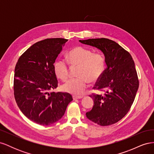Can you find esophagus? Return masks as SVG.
I'll return each mask as SVG.
<instances>
[{
    "label": "esophagus",
    "instance_id": "1",
    "mask_svg": "<svg viewBox=\"0 0 154 154\" xmlns=\"http://www.w3.org/2000/svg\"><path fill=\"white\" fill-rule=\"evenodd\" d=\"M83 97V96H72V98L74 100H78V99H81Z\"/></svg>",
    "mask_w": 154,
    "mask_h": 154
}]
</instances>
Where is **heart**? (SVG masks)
I'll return each mask as SVG.
<instances>
[{
  "label": "heart",
  "mask_w": 154,
  "mask_h": 154,
  "mask_svg": "<svg viewBox=\"0 0 154 154\" xmlns=\"http://www.w3.org/2000/svg\"><path fill=\"white\" fill-rule=\"evenodd\" d=\"M69 63L73 66H78V78H71L62 86L65 92L74 95H80L88 87V81H97L105 69V59L103 54L82 46H78L70 50L67 54ZM55 75L60 80H66L69 76V66L66 60L57 59L53 64Z\"/></svg>",
  "instance_id": "heart-1"
}]
</instances>
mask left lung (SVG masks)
I'll use <instances>...</instances> for the list:
<instances>
[{
	"label": "left lung",
	"mask_w": 154,
	"mask_h": 154,
	"mask_svg": "<svg viewBox=\"0 0 154 154\" xmlns=\"http://www.w3.org/2000/svg\"><path fill=\"white\" fill-rule=\"evenodd\" d=\"M100 49L105 55L106 68L96 83L98 94L89 96L94 106L87 118L101 126L113 125L128 113L139 88V80L132 56L116 42L108 38L80 40Z\"/></svg>",
	"instance_id": "1"
}]
</instances>
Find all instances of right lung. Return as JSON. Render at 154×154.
<instances>
[{
  "label": "right lung",
  "mask_w": 154,
  "mask_h": 154,
  "mask_svg": "<svg viewBox=\"0 0 154 154\" xmlns=\"http://www.w3.org/2000/svg\"><path fill=\"white\" fill-rule=\"evenodd\" d=\"M67 41L60 38L39 41L27 49L17 62L15 99L22 112L37 124L47 126L58 122L72 100L69 93L49 92L58 87L53 64Z\"/></svg>",
  "instance_id": "1"
}]
</instances>
